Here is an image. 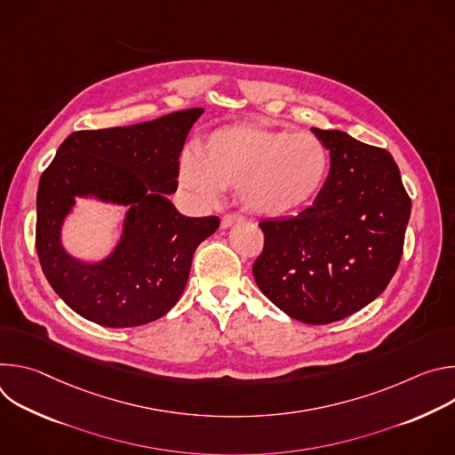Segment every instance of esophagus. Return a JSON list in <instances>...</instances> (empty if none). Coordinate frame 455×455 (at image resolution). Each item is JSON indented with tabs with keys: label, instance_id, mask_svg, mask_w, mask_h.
<instances>
[{
	"label": "esophagus",
	"instance_id": "esophagus-1",
	"mask_svg": "<svg viewBox=\"0 0 455 455\" xmlns=\"http://www.w3.org/2000/svg\"><path fill=\"white\" fill-rule=\"evenodd\" d=\"M243 218L239 216V214H234V212H228V214H223L221 216V227L223 228H228V227H232L234 223H237V221H241Z\"/></svg>",
	"mask_w": 455,
	"mask_h": 455
}]
</instances>
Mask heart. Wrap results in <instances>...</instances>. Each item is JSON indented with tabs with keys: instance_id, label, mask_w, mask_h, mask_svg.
<instances>
[{
	"instance_id": "1",
	"label": "heart",
	"mask_w": 455,
	"mask_h": 455,
	"mask_svg": "<svg viewBox=\"0 0 455 455\" xmlns=\"http://www.w3.org/2000/svg\"><path fill=\"white\" fill-rule=\"evenodd\" d=\"M330 176V153L315 135L261 125H230L185 155L180 183L200 204L212 205L221 190H237L243 205L268 218L309 205Z\"/></svg>"
}]
</instances>
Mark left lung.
Instances as JSON below:
<instances>
[{"label": "left lung", "instance_id": "8db88e82", "mask_svg": "<svg viewBox=\"0 0 455 455\" xmlns=\"http://www.w3.org/2000/svg\"><path fill=\"white\" fill-rule=\"evenodd\" d=\"M311 132L330 149L326 185L295 218L259 223L265 246L251 272L279 309L320 326L365 307L391 283L412 205L391 153L337 129Z\"/></svg>", "mask_w": 455, "mask_h": 455}]
</instances>
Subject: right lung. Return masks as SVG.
Wrapping results in <instances>:
<instances>
[{"label":"right lung","instance_id":"obj_1","mask_svg":"<svg viewBox=\"0 0 455 455\" xmlns=\"http://www.w3.org/2000/svg\"><path fill=\"white\" fill-rule=\"evenodd\" d=\"M202 113L192 108L76 132L41 174L37 257L53 291L81 316L106 328H135L164 316L181 297L194 251L220 227L218 216L187 218L167 198L178 187L188 129ZM90 193L130 207L119 246L97 266L76 262L58 241L73 196Z\"/></svg>","mask_w":455,"mask_h":455}]
</instances>
